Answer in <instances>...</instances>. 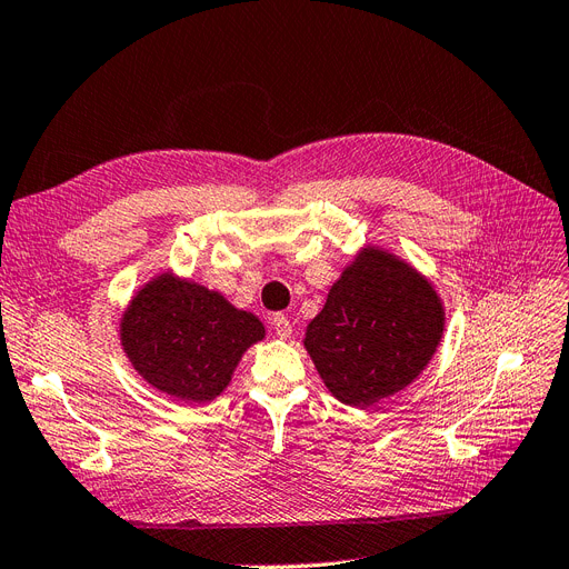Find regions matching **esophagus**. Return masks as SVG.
Segmentation results:
<instances>
[{
	"instance_id": "34e87169",
	"label": "esophagus",
	"mask_w": 569,
	"mask_h": 569,
	"mask_svg": "<svg viewBox=\"0 0 569 569\" xmlns=\"http://www.w3.org/2000/svg\"><path fill=\"white\" fill-rule=\"evenodd\" d=\"M271 326H273V331H277L279 338H288L290 331H292L288 317H283V315H273V317H271Z\"/></svg>"
}]
</instances>
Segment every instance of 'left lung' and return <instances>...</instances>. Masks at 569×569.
Segmentation results:
<instances>
[{
  "instance_id": "8db88e82",
  "label": "left lung",
  "mask_w": 569,
  "mask_h": 569,
  "mask_svg": "<svg viewBox=\"0 0 569 569\" xmlns=\"http://www.w3.org/2000/svg\"><path fill=\"white\" fill-rule=\"evenodd\" d=\"M442 331L432 286L395 254L363 248L307 326L305 347L336 399L373 407L418 378Z\"/></svg>"
}]
</instances>
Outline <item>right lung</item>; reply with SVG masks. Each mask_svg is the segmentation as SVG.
Instances as JSON below:
<instances>
[{"label":"right lung","mask_w":569,"mask_h":569,"mask_svg":"<svg viewBox=\"0 0 569 569\" xmlns=\"http://www.w3.org/2000/svg\"><path fill=\"white\" fill-rule=\"evenodd\" d=\"M264 326L219 292L170 273L146 283L127 307L120 340L134 369L160 392L210 401L222 392Z\"/></svg>","instance_id":"right-lung-1"}]
</instances>
